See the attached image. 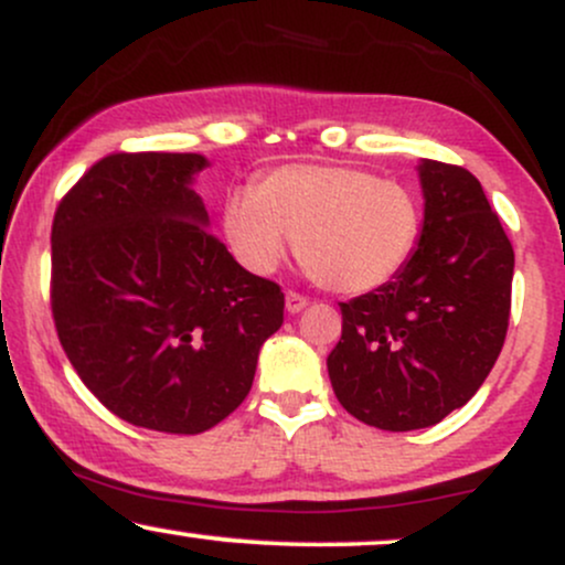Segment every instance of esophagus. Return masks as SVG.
I'll use <instances>...</instances> for the list:
<instances>
[{
  "label": "esophagus",
  "mask_w": 565,
  "mask_h": 565,
  "mask_svg": "<svg viewBox=\"0 0 565 565\" xmlns=\"http://www.w3.org/2000/svg\"><path fill=\"white\" fill-rule=\"evenodd\" d=\"M308 308V297L300 295V291H287V310L289 313H300V310Z\"/></svg>",
  "instance_id": "esophagus-1"
}]
</instances>
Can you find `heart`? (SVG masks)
Returning a JSON list of instances; mask_svg holds the SVG:
<instances>
[{
  "instance_id": "1",
  "label": "heart",
  "mask_w": 565,
  "mask_h": 565,
  "mask_svg": "<svg viewBox=\"0 0 565 565\" xmlns=\"http://www.w3.org/2000/svg\"><path fill=\"white\" fill-rule=\"evenodd\" d=\"M225 244L252 274H274L289 238L310 276L340 295L385 287L417 255L425 204L404 180L361 167L287 164L223 204Z\"/></svg>"
}]
</instances>
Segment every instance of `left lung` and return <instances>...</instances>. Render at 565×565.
Here are the masks:
<instances>
[{
  "instance_id": "left-lung-1",
  "label": "left lung",
  "mask_w": 565,
  "mask_h": 565,
  "mask_svg": "<svg viewBox=\"0 0 565 565\" xmlns=\"http://www.w3.org/2000/svg\"><path fill=\"white\" fill-rule=\"evenodd\" d=\"M425 233L385 287L340 302L329 380L361 423L406 433L440 423L476 395L510 323L515 255L481 183L425 159Z\"/></svg>"
}]
</instances>
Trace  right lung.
Masks as SVG:
<instances>
[{
    "label": "right lung",
    "instance_id": "obj_1",
    "mask_svg": "<svg viewBox=\"0 0 565 565\" xmlns=\"http://www.w3.org/2000/svg\"><path fill=\"white\" fill-rule=\"evenodd\" d=\"M199 153H108L61 199L50 305L84 385L129 425L210 430L255 380L284 291L206 231Z\"/></svg>",
    "mask_w": 565,
    "mask_h": 565
}]
</instances>
